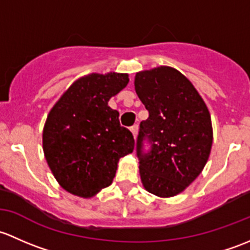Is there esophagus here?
Returning <instances> with one entry per match:
<instances>
[{"label":"esophagus","instance_id":"obj_1","mask_svg":"<svg viewBox=\"0 0 250 250\" xmlns=\"http://www.w3.org/2000/svg\"><path fill=\"white\" fill-rule=\"evenodd\" d=\"M130 131H131V132H132L133 137L136 138V136H137V132H138V125H133V126H131V127H130Z\"/></svg>","mask_w":250,"mask_h":250}]
</instances>
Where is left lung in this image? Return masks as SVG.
<instances>
[{
    "mask_svg": "<svg viewBox=\"0 0 250 250\" xmlns=\"http://www.w3.org/2000/svg\"><path fill=\"white\" fill-rule=\"evenodd\" d=\"M135 90L149 112L140 125L136 150L146 191L172 197L202 172L213 142L210 114L191 82L160 66L136 73ZM151 150L144 151V143Z\"/></svg>",
    "mask_w": 250,
    "mask_h": 250,
    "instance_id": "1",
    "label": "left lung"
}]
</instances>
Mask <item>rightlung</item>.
Returning <instances> with one entry per match:
<instances>
[{
	"label": "right lung",
	"mask_w": 250,
	"mask_h": 250,
	"mask_svg": "<svg viewBox=\"0 0 250 250\" xmlns=\"http://www.w3.org/2000/svg\"><path fill=\"white\" fill-rule=\"evenodd\" d=\"M127 83L126 73L82 77L49 112L43 151L66 191L92 197L112 184L119 159L132 153V133L120 126L118 110L108 106L110 97Z\"/></svg>",
	"instance_id": "1"
}]
</instances>
